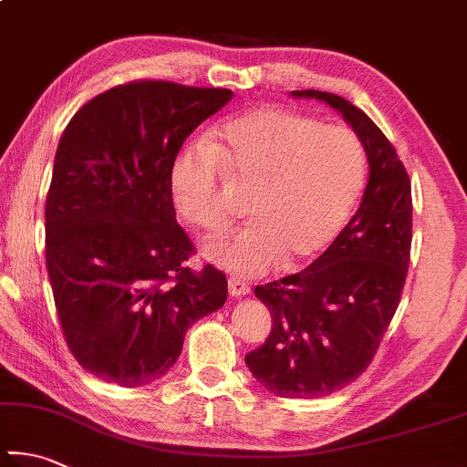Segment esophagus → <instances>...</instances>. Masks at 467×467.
<instances>
[{"instance_id": "esophagus-1", "label": "esophagus", "mask_w": 467, "mask_h": 467, "mask_svg": "<svg viewBox=\"0 0 467 467\" xmlns=\"http://www.w3.org/2000/svg\"><path fill=\"white\" fill-rule=\"evenodd\" d=\"M228 292H231V296H236V298H239V296H247L251 292V285L239 277H231L228 279Z\"/></svg>"}]
</instances>
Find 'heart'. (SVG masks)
I'll use <instances>...</instances> for the list:
<instances>
[{
	"label": "heart",
	"mask_w": 467,
	"mask_h": 467,
	"mask_svg": "<svg viewBox=\"0 0 467 467\" xmlns=\"http://www.w3.org/2000/svg\"><path fill=\"white\" fill-rule=\"evenodd\" d=\"M368 157L347 126L265 106L228 120L210 145L188 147L169 175L177 212L204 231L228 220L231 188L251 190L247 224L206 243L204 253L236 275L274 263L318 257L349 220L366 185Z\"/></svg>",
	"instance_id": "obj_1"
}]
</instances>
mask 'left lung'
<instances>
[{
  "instance_id": "1",
  "label": "left lung",
  "mask_w": 467,
  "mask_h": 467,
  "mask_svg": "<svg viewBox=\"0 0 467 467\" xmlns=\"http://www.w3.org/2000/svg\"><path fill=\"white\" fill-rule=\"evenodd\" d=\"M343 114L361 139L369 180L333 244L300 274L255 287L271 333L244 363L282 398H318L358 379L374 359L400 302L412 241L409 173L374 120L341 96L292 91Z\"/></svg>"
}]
</instances>
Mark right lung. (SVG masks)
I'll list each match as a JSON object with an SVG mask.
<instances>
[{"instance_id":"obj_1","label":"right lung","mask_w":467,"mask_h":467,"mask_svg":"<svg viewBox=\"0 0 467 467\" xmlns=\"http://www.w3.org/2000/svg\"><path fill=\"white\" fill-rule=\"evenodd\" d=\"M231 89L130 81L89 99L58 140L45 228L47 269L73 358L137 388L165 376L188 328L226 302V275L192 271L169 175L183 140Z\"/></svg>"}]
</instances>
